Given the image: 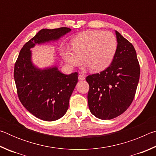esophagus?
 Listing matches in <instances>:
<instances>
[{"label": "esophagus", "mask_w": 156, "mask_h": 156, "mask_svg": "<svg viewBox=\"0 0 156 156\" xmlns=\"http://www.w3.org/2000/svg\"><path fill=\"white\" fill-rule=\"evenodd\" d=\"M78 79L80 80H84V79H85V78H84V76H83V75H82V74H80L78 76Z\"/></svg>", "instance_id": "esophagus-1"}]
</instances>
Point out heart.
I'll list each match as a JSON object with an SVG mask.
<instances>
[{"label":"heart","mask_w":156,"mask_h":156,"mask_svg":"<svg viewBox=\"0 0 156 156\" xmlns=\"http://www.w3.org/2000/svg\"><path fill=\"white\" fill-rule=\"evenodd\" d=\"M72 49L67 48L62 53L63 59L70 67L83 62L92 72L105 69L112 63L117 50V40L110 31H86L79 34L72 42Z\"/></svg>","instance_id":"1"}]
</instances>
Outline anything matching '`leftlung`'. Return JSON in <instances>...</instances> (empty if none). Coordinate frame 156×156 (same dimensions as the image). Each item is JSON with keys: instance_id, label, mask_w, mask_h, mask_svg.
Wrapping results in <instances>:
<instances>
[{"instance_id": "left-lung-1", "label": "left lung", "mask_w": 156, "mask_h": 156, "mask_svg": "<svg viewBox=\"0 0 156 156\" xmlns=\"http://www.w3.org/2000/svg\"><path fill=\"white\" fill-rule=\"evenodd\" d=\"M118 46L112 64L101 72L89 75L88 105L92 114L102 120L116 118L133 102L140 69L135 48L115 31Z\"/></svg>"}]
</instances>
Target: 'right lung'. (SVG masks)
Returning <instances> with one entry per match:
<instances>
[{"label": "right lung", "mask_w": 156, "mask_h": 156, "mask_svg": "<svg viewBox=\"0 0 156 156\" xmlns=\"http://www.w3.org/2000/svg\"><path fill=\"white\" fill-rule=\"evenodd\" d=\"M71 29H43L20 49L14 65V78L20 101L36 118L54 121L64 115L78 83V73L63 74L56 67L39 69L31 61V50L36 44L58 39Z\"/></svg>", "instance_id": "obj_1"}]
</instances>
